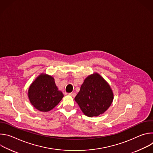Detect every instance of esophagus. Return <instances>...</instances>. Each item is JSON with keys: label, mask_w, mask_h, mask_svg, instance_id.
<instances>
[{"label": "esophagus", "mask_w": 153, "mask_h": 153, "mask_svg": "<svg viewBox=\"0 0 153 153\" xmlns=\"http://www.w3.org/2000/svg\"><path fill=\"white\" fill-rule=\"evenodd\" d=\"M70 96H72V97H75L76 96V93H70L68 94Z\"/></svg>", "instance_id": "esophagus-1"}]
</instances>
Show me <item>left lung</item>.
I'll use <instances>...</instances> for the list:
<instances>
[{"mask_svg":"<svg viewBox=\"0 0 153 153\" xmlns=\"http://www.w3.org/2000/svg\"><path fill=\"white\" fill-rule=\"evenodd\" d=\"M113 99L110 86L96 73L85 79L74 100L83 113L92 117L105 113L111 105Z\"/></svg>","mask_w":153,"mask_h":153,"instance_id":"1","label":"left lung"}]
</instances>
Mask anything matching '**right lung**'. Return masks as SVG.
<instances>
[{"instance_id":"add662e5","label":"right lung","mask_w":153,"mask_h":153,"mask_svg":"<svg viewBox=\"0 0 153 153\" xmlns=\"http://www.w3.org/2000/svg\"><path fill=\"white\" fill-rule=\"evenodd\" d=\"M28 96L33 106L42 112L51 110L63 97V93L58 90L54 78L43 73L31 84Z\"/></svg>"}]
</instances>
